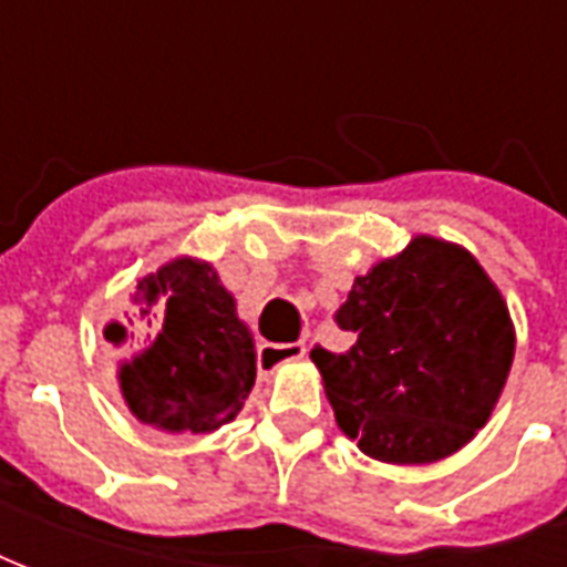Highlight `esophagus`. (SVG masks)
<instances>
[{
    "label": "esophagus",
    "instance_id": "1",
    "mask_svg": "<svg viewBox=\"0 0 567 567\" xmlns=\"http://www.w3.org/2000/svg\"><path fill=\"white\" fill-rule=\"evenodd\" d=\"M307 355L303 343H260L258 346V370L260 373H272L276 368H282L288 361Z\"/></svg>",
    "mask_w": 567,
    "mask_h": 567
}]
</instances>
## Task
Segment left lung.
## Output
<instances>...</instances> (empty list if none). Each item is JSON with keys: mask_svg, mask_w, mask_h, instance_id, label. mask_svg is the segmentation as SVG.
<instances>
[{"mask_svg": "<svg viewBox=\"0 0 567 567\" xmlns=\"http://www.w3.org/2000/svg\"><path fill=\"white\" fill-rule=\"evenodd\" d=\"M333 321L352 346H316L309 358L337 425L370 458L437 462L486 425L516 340L507 303L474 255L416 236L358 276Z\"/></svg>", "mask_w": 567, "mask_h": 567, "instance_id": "8db88e82", "label": "left lung"}]
</instances>
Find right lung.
Returning a JSON list of instances; mask_svg holds the SVG:
<instances>
[{"mask_svg": "<svg viewBox=\"0 0 567 567\" xmlns=\"http://www.w3.org/2000/svg\"><path fill=\"white\" fill-rule=\"evenodd\" d=\"M130 303L148 328L161 324L151 346L133 352L117 373L130 413L145 425L190 434L236 419L255 385V343L218 272L199 260H169L140 279ZM130 337L121 321L105 328L117 349Z\"/></svg>", "mask_w": 567, "mask_h": 567, "instance_id": "obj_1", "label": "right lung"}]
</instances>
